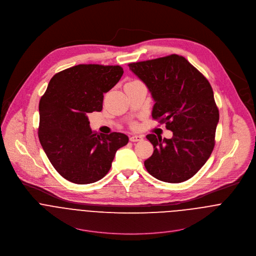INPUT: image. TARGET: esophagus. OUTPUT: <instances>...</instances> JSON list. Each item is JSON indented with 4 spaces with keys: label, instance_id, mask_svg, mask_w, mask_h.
Returning a JSON list of instances; mask_svg holds the SVG:
<instances>
[{
    "label": "esophagus",
    "instance_id": "34e87169",
    "mask_svg": "<svg viewBox=\"0 0 256 256\" xmlns=\"http://www.w3.org/2000/svg\"><path fill=\"white\" fill-rule=\"evenodd\" d=\"M143 140V136L142 135H132L130 137V141L131 142H141Z\"/></svg>",
    "mask_w": 256,
    "mask_h": 256
}]
</instances>
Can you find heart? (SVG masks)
Returning a JSON list of instances; mask_svg holds the SVG:
<instances>
[{
	"mask_svg": "<svg viewBox=\"0 0 256 256\" xmlns=\"http://www.w3.org/2000/svg\"><path fill=\"white\" fill-rule=\"evenodd\" d=\"M135 82H136V80H135Z\"/></svg>",
	"mask_w": 256,
	"mask_h": 256,
	"instance_id": "heart-1",
	"label": "heart"
}]
</instances>
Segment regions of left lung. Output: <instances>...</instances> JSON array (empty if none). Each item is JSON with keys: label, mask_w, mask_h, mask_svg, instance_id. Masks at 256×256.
Here are the masks:
<instances>
[{"label": "left lung", "mask_w": 256, "mask_h": 256, "mask_svg": "<svg viewBox=\"0 0 256 256\" xmlns=\"http://www.w3.org/2000/svg\"><path fill=\"white\" fill-rule=\"evenodd\" d=\"M150 90L156 104L152 119L172 131L166 139L146 135L154 152L145 160L158 180L183 182L195 176L215 146L219 110L209 80L183 56L172 54L128 64Z\"/></svg>", "instance_id": "1"}]
</instances>
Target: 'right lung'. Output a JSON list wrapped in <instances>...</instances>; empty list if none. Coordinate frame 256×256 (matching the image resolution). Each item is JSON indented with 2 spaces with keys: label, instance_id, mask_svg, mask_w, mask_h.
<instances>
[{
  "label": "right lung",
  "instance_id": "right-lung-1",
  "mask_svg": "<svg viewBox=\"0 0 256 256\" xmlns=\"http://www.w3.org/2000/svg\"><path fill=\"white\" fill-rule=\"evenodd\" d=\"M124 73L122 67L80 64L50 80L39 102L38 138L47 158L65 180L88 184L104 178L115 152L127 145L123 133L98 135L90 128L88 114L102 111L104 94Z\"/></svg>",
  "mask_w": 256,
  "mask_h": 256
}]
</instances>
